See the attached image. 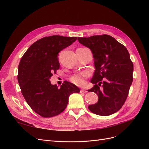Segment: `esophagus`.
<instances>
[{
  "instance_id": "34e87169",
  "label": "esophagus",
  "mask_w": 149,
  "mask_h": 149,
  "mask_svg": "<svg viewBox=\"0 0 149 149\" xmlns=\"http://www.w3.org/2000/svg\"><path fill=\"white\" fill-rule=\"evenodd\" d=\"M80 92L81 93H87V91L86 90H85L84 89H81L80 90Z\"/></svg>"
}]
</instances>
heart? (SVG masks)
I'll return each instance as SVG.
<instances>
[{"label":"heart","mask_w":149,"mask_h":149,"mask_svg":"<svg viewBox=\"0 0 149 149\" xmlns=\"http://www.w3.org/2000/svg\"><path fill=\"white\" fill-rule=\"evenodd\" d=\"M88 76V73H86V72H83V73H81L79 74L72 76L70 78V81L74 84L81 86H83L84 84L85 83L84 79L86 78H87Z\"/></svg>","instance_id":"obj_1"}]
</instances>
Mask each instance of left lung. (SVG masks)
I'll return each instance as SVG.
<instances>
[{"instance_id":"8db88e82","label":"left lung","mask_w":149,"mask_h":149,"mask_svg":"<svg viewBox=\"0 0 149 149\" xmlns=\"http://www.w3.org/2000/svg\"><path fill=\"white\" fill-rule=\"evenodd\" d=\"M78 40L91 50L96 68L91 80L94 86L88 91L95 93L98 101L88 109L100 116L114 114L124 105L133 81L134 66L129 53L108 35L78 37Z\"/></svg>"}]
</instances>
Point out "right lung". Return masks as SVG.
Returning <instances> with one entry per match:
<instances>
[{"label": "right lung", "instance_id": "right-lung-1", "mask_svg": "<svg viewBox=\"0 0 149 149\" xmlns=\"http://www.w3.org/2000/svg\"><path fill=\"white\" fill-rule=\"evenodd\" d=\"M76 39L60 35L43 37L31 45L21 58L17 79L22 94L31 109L43 118L61 113L69 96L80 91L68 81L58 88L49 80L60 68L58 53Z\"/></svg>", "mask_w": 149, "mask_h": 149}]
</instances>
